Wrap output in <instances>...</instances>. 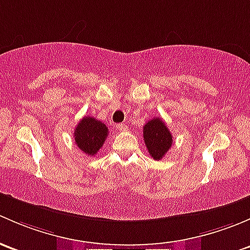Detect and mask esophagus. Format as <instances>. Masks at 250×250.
<instances>
[{
	"label": "esophagus",
	"instance_id": "34e87169",
	"mask_svg": "<svg viewBox=\"0 0 250 250\" xmlns=\"http://www.w3.org/2000/svg\"><path fill=\"white\" fill-rule=\"evenodd\" d=\"M115 128H117V130H119V131H125L126 128H127V125L124 124V123H122V124L115 125Z\"/></svg>",
	"mask_w": 250,
	"mask_h": 250
}]
</instances>
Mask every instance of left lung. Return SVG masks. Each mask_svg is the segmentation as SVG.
<instances>
[{
  "label": "left lung",
  "instance_id": "1",
  "mask_svg": "<svg viewBox=\"0 0 250 250\" xmlns=\"http://www.w3.org/2000/svg\"><path fill=\"white\" fill-rule=\"evenodd\" d=\"M143 138L154 160H161L173 143L168 127L159 117L153 118L143 126Z\"/></svg>",
  "mask_w": 250,
  "mask_h": 250
}]
</instances>
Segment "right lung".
Returning <instances> with one entry per match:
<instances>
[{
    "label": "right lung",
    "instance_id": "add662e5",
    "mask_svg": "<svg viewBox=\"0 0 250 250\" xmlns=\"http://www.w3.org/2000/svg\"><path fill=\"white\" fill-rule=\"evenodd\" d=\"M108 136V127L92 117H84L74 130L77 146L86 155L95 156L102 148Z\"/></svg>",
    "mask_w": 250,
    "mask_h": 250
}]
</instances>
